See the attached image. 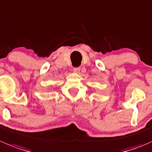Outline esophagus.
<instances>
[{"label":"esophagus","instance_id":"obj_1","mask_svg":"<svg viewBox=\"0 0 152 152\" xmlns=\"http://www.w3.org/2000/svg\"><path fill=\"white\" fill-rule=\"evenodd\" d=\"M80 70H81L80 67H76V68H73V73H79V72H80Z\"/></svg>","mask_w":152,"mask_h":152}]
</instances>
